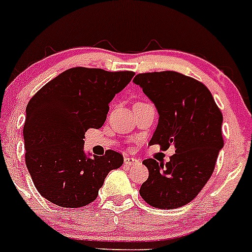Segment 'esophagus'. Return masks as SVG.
<instances>
[{
  "mask_svg": "<svg viewBox=\"0 0 252 252\" xmlns=\"http://www.w3.org/2000/svg\"><path fill=\"white\" fill-rule=\"evenodd\" d=\"M124 163H125V165H127V166H131V165H134V164L139 163V160H138L137 158L125 157V158H124Z\"/></svg>",
  "mask_w": 252,
  "mask_h": 252,
  "instance_id": "1",
  "label": "esophagus"
}]
</instances>
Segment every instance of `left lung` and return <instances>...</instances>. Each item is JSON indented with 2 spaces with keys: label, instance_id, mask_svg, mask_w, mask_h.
Here are the masks:
<instances>
[{
  "label": "left lung",
  "instance_id": "obj_1",
  "mask_svg": "<svg viewBox=\"0 0 252 252\" xmlns=\"http://www.w3.org/2000/svg\"><path fill=\"white\" fill-rule=\"evenodd\" d=\"M133 82L159 114L150 145L175 146L169 162L144 160L149 177L139 194L152 207H182L196 197L213 174L224 146L222 114L205 84L180 72L138 73Z\"/></svg>",
  "mask_w": 252,
  "mask_h": 252
}]
</instances>
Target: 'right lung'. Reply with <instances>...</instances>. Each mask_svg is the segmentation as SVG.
<instances>
[{
  "label": "right lung",
  "mask_w": 252,
  "mask_h": 252,
  "mask_svg": "<svg viewBox=\"0 0 252 252\" xmlns=\"http://www.w3.org/2000/svg\"><path fill=\"white\" fill-rule=\"evenodd\" d=\"M133 71L71 67L36 92L26 107L25 160L41 196L65 208L93 202L113 169L123 165L119 152L87 157L84 134L106 121L109 102Z\"/></svg>",
  "instance_id": "obj_1"
}]
</instances>
